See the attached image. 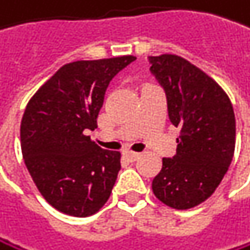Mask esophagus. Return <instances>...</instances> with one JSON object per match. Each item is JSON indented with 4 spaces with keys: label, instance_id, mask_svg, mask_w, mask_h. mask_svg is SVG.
<instances>
[{
    "label": "esophagus",
    "instance_id": "34e87169",
    "mask_svg": "<svg viewBox=\"0 0 250 250\" xmlns=\"http://www.w3.org/2000/svg\"><path fill=\"white\" fill-rule=\"evenodd\" d=\"M124 156L128 159V161H137V159H139V153H135V152H131V150H126V152H124Z\"/></svg>",
    "mask_w": 250,
    "mask_h": 250
}]
</instances>
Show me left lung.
Wrapping results in <instances>:
<instances>
[{
  "label": "left lung",
  "instance_id": "8db88e82",
  "mask_svg": "<svg viewBox=\"0 0 250 250\" xmlns=\"http://www.w3.org/2000/svg\"><path fill=\"white\" fill-rule=\"evenodd\" d=\"M150 73L167 98L170 122L180 128L173 158H162L152 180L155 197L186 210L206 201L219 186L232 161L235 118L221 86L176 55L149 56Z\"/></svg>",
  "mask_w": 250,
  "mask_h": 250
}]
</instances>
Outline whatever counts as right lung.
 Wrapping results in <instances>:
<instances>
[{"label":"right lung","mask_w":250,"mask_h":250,"mask_svg":"<svg viewBox=\"0 0 250 250\" xmlns=\"http://www.w3.org/2000/svg\"><path fill=\"white\" fill-rule=\"evenodd\" d=\"M134 56L76 61L61 67L28 103L21 124L26 168L46 201L71 216L105 204L121 170V153L97 146L89 131L108 84Z\"/></svg>","instance_id":"obj_1"}]
</instances>
